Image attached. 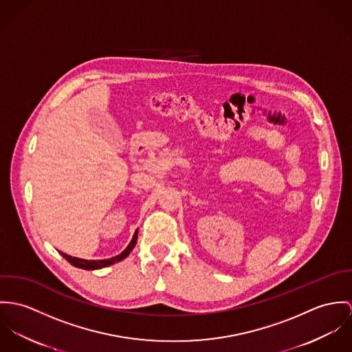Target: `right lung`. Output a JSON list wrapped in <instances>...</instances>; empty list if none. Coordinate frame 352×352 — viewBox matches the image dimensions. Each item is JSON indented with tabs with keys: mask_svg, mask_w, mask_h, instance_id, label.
<instances>
[{
	"mask_svg": "<svg viewBox=\"0 0 352 352\" xmlns=\"http://www.w3.org/2000/svg\"><path fill=\"white\" fill-rule=\"evenodd\" d=\"M136 240H138V234H133L131 243L128 244V247H126L120 255L113 256V258H111V259H104V261H86V259H79V258H76V256H70V255H67V254H65V252H60V254H62V256H63L67 262H70L73 266H76V267H78V269H83V270H97V269L108 267V266H111V265H113V263H116V262L122 261L124 258H126V256L129 255V252L133 250V247H135V244H136Z\"/></svg>",
	"mask_w": 352,
	"mask_h": 352,
	"instance_id": "obj_1",
	"label": "right lung"
}]
</instances>
